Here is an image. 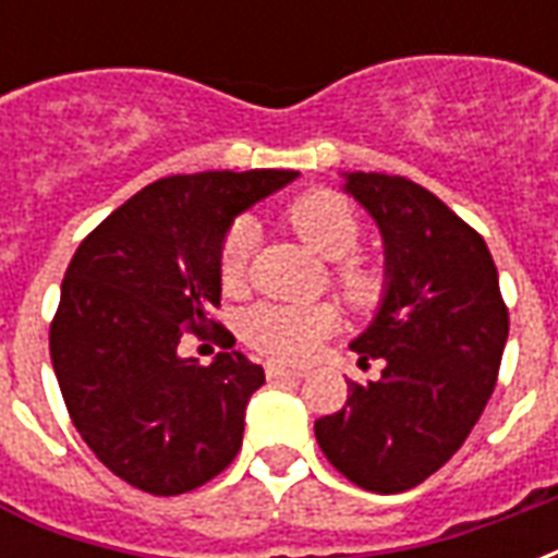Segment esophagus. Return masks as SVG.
I'll return each instance as SVG.
<instances>
[{"label": "esophagus", "instance_id": "34e87169", "mask_svg": "<svg viewBox=\"0 0 558 558\" xmlns=\"http://www.w3.org/2000/svg\"><path fill=\"white\" fill-rule=\"evenodd\" d=\"M266 376L271 383H283V379H302V371H292V367H283V364H266Z\"/></svg>", "mask_w": 558, "mask_h": 558}]
</instances>
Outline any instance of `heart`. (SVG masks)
I'll use <instances>...</instances> for the list:
<instances>
[{"label":"heart","mask_w":558,"mask_h":558,"mask_svg":"<svg viewBox=\"0 0 558 558\" xmlns=\"http://www.w3.org/2000/svg\"><path fill=\"white\" fill-rule=\"evenodd\" d=\"M287 223L314 247L316 254L335 259L331 280L343 302L355 311H371L383 302L388 287L386 268L371 256L352 254L362 242V218L335 191H311L287 208ZM254 223L235 220L223 235L218 256L220 280L235 290L244 280L247 254L254 247ZM338 328V311L328 302L314 304H256L244 314V340L275 362H307L319 343Z\"/></svg>","instance_id":"obj_1"}]
</instances>
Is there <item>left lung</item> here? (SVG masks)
Returning <instances> with one entry per match:
<instances>
[{"label": "left lung", "instance_id": "left-lung-1", "mask_svg": "<svg viewBox=\"0 0 558 558\" xmlns=\"http://www.w3.org/2000/svg\"><path fill=\"white\" fill-rule=\"evenodd\" d=\"M347 194L386 242L379 314L352 340L376 383H350L347 407L314 424L343 478L403 493L445 466L481 418L499 376L508 307L487 244L427 187L386 172H343Z\"/></svg>", "mask_w": 558, "mask_h": 558}]
</instances>
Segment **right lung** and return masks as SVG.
<instances>
[{"mask_svg": "<svg viewBox=\"0 0 558 558\" xmlns=\"http://www.w3.org/2000/svg\"><path fill=\"white\" fill-rule=\"evenodd\" d=\"M295 170H211L146 184L80 242L50 326L68 415L113 475L151 496L196 490L230 466L244 410L266 383L232 350L182 359L220 304L218 256L232 218L292 182Z\"/></svg>", "mask_w": 558, "mask_h": 558, "instance_id": "obj_1", "label": "right lung"}]
</instances>
